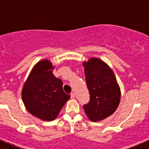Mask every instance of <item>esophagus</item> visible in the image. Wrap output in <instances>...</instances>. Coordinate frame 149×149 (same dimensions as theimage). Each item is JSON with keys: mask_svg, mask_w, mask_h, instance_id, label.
I'll return each instance as SVG.
<instances>
[{"mask_svg": "<svg viewBox=\"0 0 149 149\" xmlns=\"http://www.w3.org/2000/svg\"><path fill=\"white\" fill-rule=\"evenodd\" d=\"M74 97H75V95H74V93H71V98H74Z\"/></svg>", "mask_w": 149, "mask_h": 149, "instance_id": "obj_1", "label": "esophagus"}]
</instances>
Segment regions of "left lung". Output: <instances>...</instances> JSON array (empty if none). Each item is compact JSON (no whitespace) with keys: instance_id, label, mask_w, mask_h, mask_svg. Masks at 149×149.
I'll return each mask as SVG.
<instances>
[{"instance_id":"left-lung-1","label":"left lung","mask_w":149,"mask_h":149,"mask_svg":"<svg viewBox=\"0 0 149 149\" xmlns=\"http://www.w3.org/2000/svg\"><path fill=\"white\" fill-rule=\"evenodd\" d=\"M86 86L90 95L84 111L92 122H98L113 113L120 102L121 92L113 72L104 62L92 57L84 62Z\"/></svg>"}]
</instances>
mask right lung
<instances>
[{
    "mask_svg": "<svg viewBox=\"0 0 149 149\" xmlns=\"http://www.w3.org/2000/svg\"><path fill=\"white\" fill-rule=\"evenodd\" d=\"M54 67L42 60L33 68L22 92L24 104L30 113L42 120H54L70 95L63 91V81L54 75Z\"/></svg>",
    "mask_w": 149,
    "mask_h": 149,
    "instance_id": "1",
    "label": "right lung"
}]
</instances>
